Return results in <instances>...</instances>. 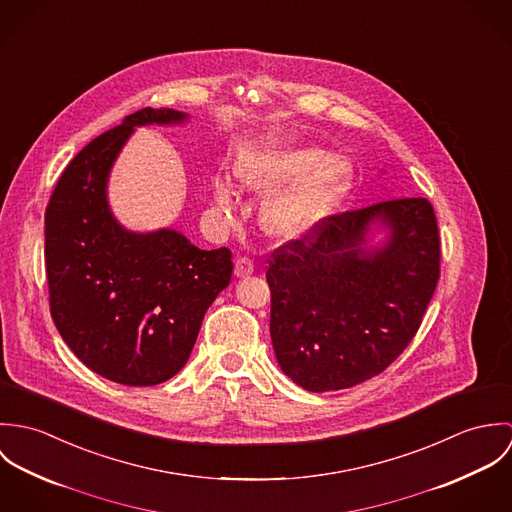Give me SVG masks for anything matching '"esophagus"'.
Segmentation results:
<instances>
[{"label":"esophagus","instance_id":"obj_1","mask_svg":"<svg viewBox=\"0 0 512 512\" xmlns=\"http://www.w3.org/2000/svg\"><path fill=\"white\" fill-rule=\"evenodd\" d=\"M254 274V262L250 258H238L234 264V276L236 278H248Z\"/></svg>","mask_w":512,"mask_h":512}]
</instances>
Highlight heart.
Wrapping results in <instances>:
<instances>
[{"label": "heart", "instance_id": "b5f03b06", "mask_svg": "<svg viewBox=\"0 0 512 512\" xmlns=\"http://www.w3.org/2000/svg\"><path fill=\"white\" fill-rule=\"evenodd\" d=\"M353 177V163L345 155H325L319 147H256L234 163V179L250 195H272L293 181L264 207L260 219L266 234L286 242L303 238L325 219L349 195ZM213 205L222 215L236 207V191L224 177L213 185Z\"/></svg>", "mask_w": 512, "mask_h": 512}]
</instances>
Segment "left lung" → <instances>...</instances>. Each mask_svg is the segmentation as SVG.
I'll return each instance as SVG.
<instances>
[{
	"instance_id": "left-lung-1",
	"label": "left lung",
	"mask_w": 512,
	"mask_h": 512,
	"mask_svg": "<svg viewBox=\"0 0 512 512\" xmlns=\"http://www.w3.org/2000/svg\"><path fill=\"white\" fill-rule=\"evenodd\" d=\"M439 278L436 215L396 199L323 220L266 272L278 365L309 392L380 374L414 339Z\"/></svg>"
}]
</instances>
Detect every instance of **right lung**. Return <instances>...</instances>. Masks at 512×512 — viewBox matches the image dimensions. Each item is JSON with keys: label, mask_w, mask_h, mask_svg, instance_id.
I'll return each mask as SVG.
<instances>
[{"label": "right lung", "mask_w": 512, "mask_h": 512, "mask_svg": "<svg viewBox=\"0 0 512 512\" xmlns=\"http://www.w3.org/2000/svg\"><path fill=\"white\" fill-rule=\"evenodd\" d=\"M191 114L144 108L78 151L45 213V264L53 321L74 355L126 386L175 376L203 317L232 276L228 248L201 250L165 226L126 228L108 181L136 128L183 126Z\"/></svg>", "instance_id": "1"}]
</instances>
